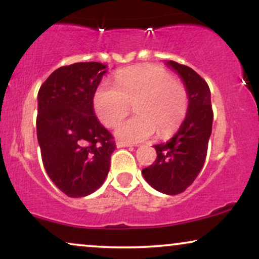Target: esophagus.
Wrapping results in <instances>:
<instances>
[{"instance_id": "1", "label": "esophagus", "mask_w": 259, "mask_h": 259, "mask_svg": "<svg viewBox=\"0 0 259 259\" xmlns=\"http://www.w3.org/2000/svg\"><path fill=\"white\" fill-rule=\"evenodd\" d=\"M115 145H117V147H133L132 144H127L125 141H120V140H118L117 142H115Z\"/></svg>"}]
</instances>
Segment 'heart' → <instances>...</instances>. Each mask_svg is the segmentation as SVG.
I'll return each instance as SVG.
<instances>
[{"label": "heart", "mask_w": 259, "mask_h": 259, "mask_svg": "<svg viewBox=\"0 0 259 259\" xmlns=\"http://www.w3.org/2000/svg\"><path fill=\"white\" fill-rule=\"evenodd\" d=\"M135 117L118 124L115 135L125 142H141L158 132L160 138L173 134L185 119L189 99L183 84L158 65H142L121 70L115 86L100 82L92 106L101 123L112 127L127 114Z\"/></svg>", "instance_id": "heart-1"}]
</instances>
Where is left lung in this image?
<instances>
[{"label":"left lung","instance_id":"obj_1","mask_svg":"<svg viewBox=\"0 0 259 259\" xmlns=\"http://www.w3.org/2000/svg\"><path fill=\"white\" fill-rule=\"evenodd\" d=\"M183 79L189 108L185 120L169 141L154 145L157 158L142 169L145 180L165 195L184 192L194 183L204 164L212 134L213 111L208 84L194 69L174 61L167 62Z\"/></svg>","mask_w":259,"mask_h":259}]
</instances>
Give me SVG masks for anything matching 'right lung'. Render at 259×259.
I'll return each instance as SVG.
<instances>
[{
	"mask_svg": "<svg viewBox=\"0 0 259 259\" xmlns=\"http://www.w3.org/2000/svg\"><path fill=\"white\" fill-rule=\"evenodd\" d=\"M106 68L99 62L64 65L37 94L36 132L44 167L69 197H84L102 185L117 148L92 106Z\"/></svg>",
	"mask_w": 259,
	"mask_h": 259,
	"instance_id": "1",
	"label": "right lung"
}]
</instances>
